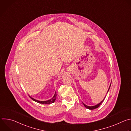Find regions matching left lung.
I'll return each instance as SVG.
<instances>
[{"instance_id": "left-lung-1", "label": "left lung", "mask_w": 131, "mask_h": 131, "mask_svg": "<svg viewBox=\"0 0 131 131\" xmlns=\"http://www.w3.org/2000/svg\"><path fill=\"white\" fill-rule=\"evenodd\" d=\"M110 85H111V84H110ZM110 86H109V89H108V91H109V89H110ZM106 97V96L105 97V98ZM105 98H104V99L100 103H99V104H97V105H95V106H86V105H85L84 103H83V105L86 108H88V109H91V110H92V109H96V108H98L101 104H102V103L103 102V101H104V100H105Z\"/></svg>"}]
</instances>
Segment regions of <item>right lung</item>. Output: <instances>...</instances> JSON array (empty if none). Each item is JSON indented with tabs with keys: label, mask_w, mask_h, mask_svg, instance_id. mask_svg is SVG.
<instances>
[{
	"label": "right lung",
	"mask_w": 131,
	"mask_h": 131,
	"mask_svg": "<svg viewBox=\"0 0 131 131\" xmlns=\"http://www.w3.org/2000/svg\"><path fill=\"white\" fill-rule=\"evenodd\" d=\"M56 97H57V94H56V93H55V94L54 95V96L50 100H48V101H37V100H36L31 97H30V99H31L33 101H34L35 102H36L37 103H40V104H51V103H53L54 102L55 99H56Z\"/></svg>",
	"instance_id": "right-lung-1"
}]
</instances>
